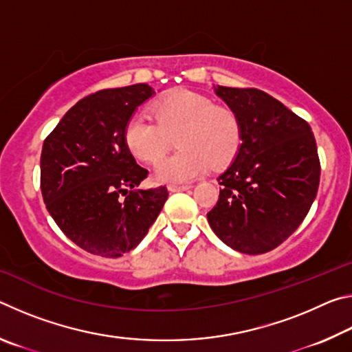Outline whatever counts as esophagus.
Here are the masks:
<instances>
[{
	"label": "esophagus",
	"instance_id": "esophagus-1",
	"mask_svg": "<svg viewBox=\"0 0 352 352\" xmlns=\"http://www.w3.org/2000/svg\"><path fill=\"white\" fill-rule=\"evenodd\" d=\"M169 190L172 192H180V190H186L190 188V184H169Z\"/></svg>",
	"mask_w": 352,
	"mask_h": 352
}]
</instances>
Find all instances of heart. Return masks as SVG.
Returning a JSON list of instances; mask_svg holds the SVG:
<instances>
[{
  "label": "heart",
  "mask_w": 352,
  "mask_h": 352,
  "mask_svg": "<svg viewBox=\"0 0 352 352\" xmlns=\"http://www.w3.org/2000/svg\"><path fill=\"white\" fill-rule=\"evenodd\" d=\"M153 119L135 115L124 129V141L135 158L157 163L177 135L178 151L155 169L160 182L183 183L233 162L242 144V127L234 111L214 105L210 98L178 88L153 104Z\"/></svg>",
  "instance_id": "1"
}]
</instances>
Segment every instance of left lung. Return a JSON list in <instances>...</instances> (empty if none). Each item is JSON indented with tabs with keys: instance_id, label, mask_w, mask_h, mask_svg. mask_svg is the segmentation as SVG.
<instances>
[{
	"instance_id": "left-lung-1",
	"label": "left lung",
	"mask_w": 352,
	"mask_h": 352,
	"mask_svg": "<svg viewBox=\"0 0 352 352\" xmlns=\"http://www.w3.org/2000/svg\"><path fill=\"white\" fill-rule=\"evenodd\" d=\"M216 94L239 119L242 144L217 178L222 189L208 222L236 252L267 253L301 225L317 197V142L305 119L270 94L220 85Z\"/></svg>"
}]
</instances>
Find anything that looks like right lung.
<instances>
[{
  "label": "right lung",
  "instance_id": "obj_1",
  "mask_svg": "<svg viewBox=\"0 0 352 352\" xmlns=\"http://www.w3.org/2000/svg\"><path fill=\"white\" fill-rule=\"evenodd\" d=\"M152 94L146 83L93 93L71 107L43 142L46 210L91 254L119 258L133 250L168 200L166 186L136 189L148 172L124 141L127 121Z\"/></svg>",
  "mask_w": 352,
  "mask_h": 352
}]
</instances>
